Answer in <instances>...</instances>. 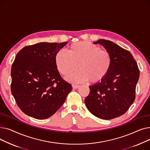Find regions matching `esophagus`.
Masks as SVG:
<instances>
[{"instance_id": "34e87169", "label": "esophagus", "mask_w": 150, "mask_h": 150, "mask_svg": "<svg viewBox=\"0 0 150 150\" xmlns=\"http://www.w3.org/2000/svg\"><path fill=\"white\" fill-rule=\"evenodd\" d=\"M80 85H76V84H72V87H73V88H74V89H78V88H80Z\"/></svg>"}]
</instances>
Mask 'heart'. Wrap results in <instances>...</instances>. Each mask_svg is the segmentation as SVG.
Returning <instances> with one entry per match:
<instances>
[{
    "label": "heart",
    "mask_w": 150,
    "mask_h": 150,
    "mask_svg": "<svg viewBox=\"0 0 150 150\" xmlns=\"http://www.w3.org/2000/svg\"><path fill=\"white\" fill-rule=\"evenodd\" d=\"M54 62L59 72L64 76L70 75L67 80L70 82L82 83L89 81L97 83L103 80L112 66V57L106 50L90 42L81 41L71 44L66 53L59 51L54 57Z\"/></svg>",
    "instance_id": "1"
}]
</instances>
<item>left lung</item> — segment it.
<instances>
[{
  "label": "left lung",
  "instance_id": "left-lung-1",
  "mask_svg": "<svg viewBox=\"0 0 150 150\" xmlns=\"http://www.w3.org/2000/svg\"><path fill=\"white\" fill-rule=\"evenodd\" d=\"M93 44L102 45L110 53L112 66L103 80L89 86L90 92L84 102L93 115L111 120L124 114L134 101L139 69L127 50L105 39Z\"/></svg>",
  "mask_w": 150,
  "mask_h": 150
}]
</instances>
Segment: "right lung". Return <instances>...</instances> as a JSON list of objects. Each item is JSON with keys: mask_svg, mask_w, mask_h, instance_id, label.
Returning <instances> with one entry per match:
<instances>
[{"mask_svg": "<svg viewBox=\"0 0 150 150\" xmlns=\"http://www.w3.org/2000/svg\"><path fill=\"white\" fill-rule=\"evenodd\" d=\"M67 42H40L21 49L12 64L11 91L21 111L37 119L56 112L72 91L61 76L54 62Z\"/></svg>", "mask_w": 150, "mask_h": 150, "instance_id": "add662e5", "label": "right lung"}]
</instances>
